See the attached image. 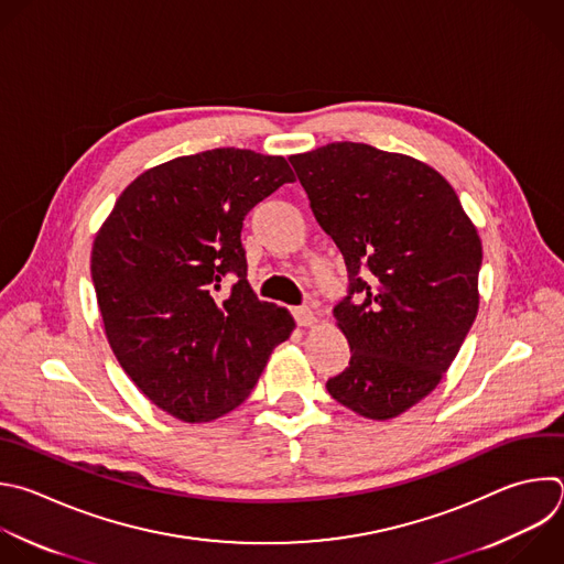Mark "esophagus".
Masks as SVG:
<instances>
[{"instance_id":"34e87169","label":"esophagus","mask_w":564,"mask_h":564,"mask_svg":"<svg viewBox=\"0 0 564 564\" xmlns=\"http://www.w3.org/2000/svg\"><path fill=\"white\" fill-rule=\"evenodd\" d=\"M294 318H296V323H299L301 327H307V325L314 323V312H312L307 305H301V307L294 310Z\"/></svg>"}]
</instances>
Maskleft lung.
Returning a JSON list of instances; mask_svg holds the SVG:
<instances>
[{
    "instance_id": "1",
    "label": "left lung",
    "mask_w": 564,
    "mask_h": 564,
    "mask_svg": "<svg viewBox=\"0 0 564 564\" xmlns=\"http://www.w3.org/2000/svg\"><path fill=\"white\" fill-rule=\"evenodd\" d=\"M290 163L349 276L334 316L351 358L325 388L365 419H394L441 383L478 314V232L412 156L336 141Z\"/></svg>"
}]
</instances>
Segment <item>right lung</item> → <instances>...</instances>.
<instances>
[{
	"mask_svg": "<svg viewBox=\"0 0 564 564\" xmlns=\"http://www.w3.org/2000/svg\"><path fill=\"white\" fill-rule=\"evenodd\" d=\"M294 181L283 156L215 148L139 174L95 237L90 274L108 343L134 386L185 423L215 421L257 386L294 327L259 301L246 215ZM226 278L236 283L220 294Z\"/></svg>",
	"mask_w": 564,
	"mask_h": 564,
	"instance_id": "1",
	"label": "right lung"
}]
</instances>
